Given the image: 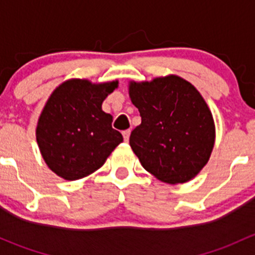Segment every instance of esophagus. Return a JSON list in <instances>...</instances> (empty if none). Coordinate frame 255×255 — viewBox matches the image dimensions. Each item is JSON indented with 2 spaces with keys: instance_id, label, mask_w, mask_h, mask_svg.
<instances>
[{
  "instance_id": "esophagus-1",
  "label": "esophagus",
  "mask_w": 255,
  "mask_h": 255,
  "mask_svg": "<svg viewBox=\"0 0 255 255\" xmlns=\"http://www.w3.org/2000/svg\"><path fill=\"white\" fill-rule=\"evenodd\" d=\"M122 134H123V138H125V140H126V142H128V140H129V134H130V130H129V129H127V130H123V132H122Z\"/></svg>"
}]
</instances>
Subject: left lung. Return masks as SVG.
Segmentation results:
<instances>
[{
  "label": "left lung",
  "instance_id": "8db88e82",
  "mask_svg": "<svg viewBox=\"0 0 255 255\" xmlns=\"http://www.w3.org/2000/svg\"><path fill=\"white\" fill-rule=\"evenodd\" d=\"M128 92L142 117L129 144L143 168L166 184L194 179L207 164L216 138L201 94L177 75L129 81Z\"/></svg>",
  "mask_w": 255,
  "mask_h": 255
}]
</instances>
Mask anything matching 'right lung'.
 Masks as SVG:
<instances>
[{
  "mask_svg": "<svg viewBox=\"0 0 255 255\" xmlns=\"http://www.w3.org/2000/svg\"><path fill=\"white\" fill-rule=\"evenodd\" d=\"M117 87V80L92 84L70 79L51 92L38 118L35 137L53 173L69 181L89 176L123 142L112 128V116L102 111V102Z\"/></svg>",
  "mask_w": 255,
  "mask_h": 255,
  "instance_id": "add662e5",
  "label": "right lung"
}]
</instances>
